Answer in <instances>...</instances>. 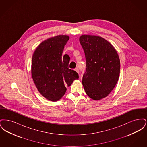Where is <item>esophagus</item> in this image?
I'll use <instances>...</instances> for the list:
<instances>
[{"label": "esophagus", "instance_id": "34e87169", "mask_svg": "<svg viewBox=\"0 0 147 147\" xmlns=\"http://www.w3.org/2000/svg\"><path fill=\"white\" fill-rule=\"evenodd\" d=\"M74 70H76V71H77V73H79V68H76Z\"/></svg>", "mask_w": 147, "mask_h": 147}]
</instances>
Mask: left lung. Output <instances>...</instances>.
<instances>
[{
    "instance_id": "8db88e82",
    "label": "left lung",
    "mask_w": 147,
    "mask_h": 147,
    "mask_svg": "<svg viewBox=\"0 0 147 147\" xmlns=\"http://www.w3.org/2000/svg\"><path fill=\"white\" fill-rule=\"evenodd\" d=\"M79 41L86 64L82 80L84 90L92 99L101 100L111 92L119 80V55L112 45L101 37L82 35Z\"/></svg>"
}]
</instances>
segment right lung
Here are the masks:
<instances>
[{
  "label": "right lung",
  "mask_w": 147,
  "mask_h": 147,
  "mask_svg": "<svg viewBox=\"0 0 147 147\" xmlns=\"http://www.w3.org/2000/svg\"><path fill=\"white\" fill-rule=\"evenodd\" d=\"M69 37L58 35L43 42L32 56L31 74L38 91L50 101H57L65 94L66 87L78 79L76 71L68 68L70 57L62 56Z\"/></svg>",
  "instance_id": "right-lung-1"
}]
</instances>
